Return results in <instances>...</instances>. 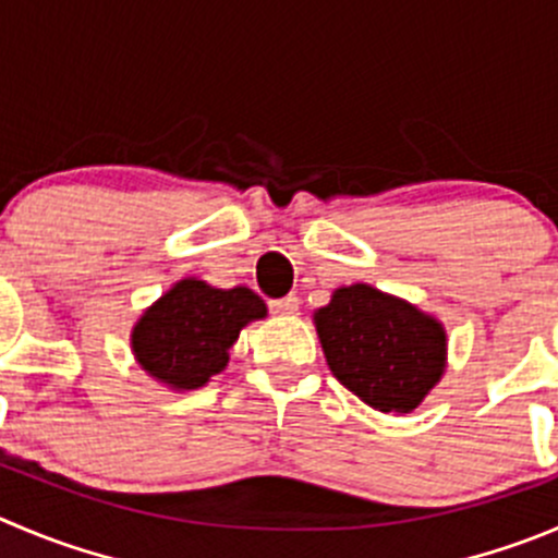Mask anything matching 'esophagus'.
Segmentation results:
<instances>
[{
	"mask_svg": "<svg viewBox=\"0 0 558 558\" xmlns=\"http://www.w3.org/2000/svg\"><path fill=\"white\" fill-rule=\"evenodd\" d=\"M268 306L274 315H295L299 312V299L295 295H284V299L268 301Z\"/></svg>",
	"mask_w": 558,
	"mask_h": 558,
	"instance_id": "1",
	"label": "esophagus"
}]
</instances>
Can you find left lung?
Instances as JSON below:
<instances>
[{"instance_id":"1","label":"left lung","mask_w":558,"mask_h":558,"mask_svg":"<svg viewBox=\"0 0 558 558\" xmlns=\"http://www.w3.org/2000/svg\"><path fill=\"white\" fill-rule=\"evenodd\" d=\"M323 353L344 389L384 413H408L447 362L441 323L369 284H350L315 312Z\"/></svg>"}]
</instances>
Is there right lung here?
<instances>
[{"label": "right lung", "instance_id": "add662e5", "mask_svg": "<svg viewBox=\"0 0 558 558\" xmlns=\"http://www.w3.org/2000/svg\"><path fill=\"white\" fill-rule=\"evenodd\" d=\"M257 317H265V304L248 288L183 279L142 315L131 344L153 378L172 389H199L227 367L241 328Z\"/></svg>", "mask_w": 558, "mask_h": 558}]
</instances>
